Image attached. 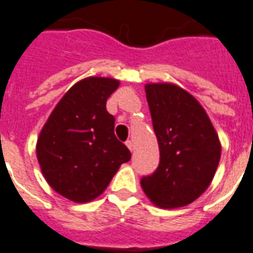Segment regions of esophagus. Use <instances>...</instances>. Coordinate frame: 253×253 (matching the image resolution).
<instances>
[{
	"instance_id": "esophagus-1",
	"label": "esophagus",
	"mask_w": 253,
	"mask_h": 253,
	"mask_svg": "<svg viewBox=\"0 0 253 253\" xmlns=\"http://www.w3.org/2000/svg\"><path fill=\"white\" fill-rule=\"evenodd\" d=\"M125 144H126V147L129 148L130 151H133V143H132V141L126 140V143H125Z\"/></svg>"
}]
</instances>
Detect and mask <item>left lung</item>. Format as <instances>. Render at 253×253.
I'll return each mask as SVG.
<instances>
[{
	"label": "left lung",
	"instance_id": "left-lung-1",
	"mask_svg": "<svg viewBox=\"0 0 253 253\" xmlns=\"http://www.w3.org/2000/svg\"><path fill=\"white\" fill-rule=\"evenodd\" d=\"M146 96L161 158L152 174L141 177V188L162 209L187 206L215 174L221 159L218 135L200 103L178 85L147 84Z\"/></svg>",
	"mask_w": 253,
	"mask_h": 253
}]
</instances>
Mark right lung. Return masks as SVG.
Masks as SVG:
<instances>
[{"label":"right lung","mask_w":253,"mask_h":253,"mask_svg":"<svg viewBox=\"0 0 253 253\" xmlns=\"http://www.w3.org/2000/svg\"><path fill=\"white\" fill-rule=\"evenodd\" d=\"M118 80L87 78L69 89L39 135L37 157L55 192L76 203L98 198L130 151L114 135L116 118L106 110Z\"/></svg>","instance_id":"right-lung-1"}]
</instances>
